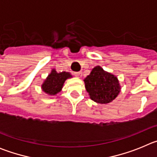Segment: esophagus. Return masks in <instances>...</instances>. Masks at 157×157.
I'll return each mask as SVG.
<instances>
[{"instance_id": "34e87169", "label": "esophagus", "mask_w": 157, "mask_h": 157, "mask_svg": "<svg viewBox=\"0 0 157 157\" xmlns=\"http://www.w3.org/2000/svg\"><path fill=\"white\" fill-rule=\"evenodd\" d=\"M74 75L76 76V77H78V78H81L82 76V71L75 72Z\"/></svg>"}]
</instances>
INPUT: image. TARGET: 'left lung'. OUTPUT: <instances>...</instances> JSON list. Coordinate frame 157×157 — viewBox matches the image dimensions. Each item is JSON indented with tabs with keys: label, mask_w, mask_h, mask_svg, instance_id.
Returning a JSON list of instances; mask_svg holds the SVG:
<instances>
[{
	"label": "left lung",
	"mask_w": 157,
	"mask_h": 157,
	"mask_svg": "<svg viewBox=\"0 0 157 157\" xmlns=\"http://www.w3.org/2000/svg\"><path fill=\"white\" fill-rule=\"evenodd\" d=\"M84 82L86 90L91 99L100 104H107L113 101L120 90L117 78L104 71L100 66L95 67Z\"/></svg>",
	"instance_id": "left-lung-1"
}]
</instances>
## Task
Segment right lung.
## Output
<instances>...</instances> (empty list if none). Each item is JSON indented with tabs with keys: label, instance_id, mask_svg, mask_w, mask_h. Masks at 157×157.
I'll use <instances>...</instances> for the list:
<instances>
[{
	"label": "right lung",
	"instance_id": "1",
	"mask_svg": "<svg viewBox=\"0 0 157 157\" xmlns=\"http://www.w3.org/2000/svg\"><path fill=\"white\" fill-rule=\"evenodd\" d=\"M71 77L68 72H59L57 73L55 70H52L51 74L48 76L45 82L41 87L46 94L55 95L61 90L65 80Z\"/></svg>",
	"mask_w": 157,
	"mask_h": 157
}]
</instances>
